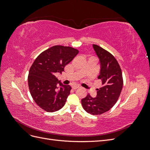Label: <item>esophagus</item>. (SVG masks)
Wrapping results in <instances>:
<instances>
[{
  "label": "esophagus",
  "instance_id": "esophagus-1",
  "mask_svg": "<svg viewBox=\"0 0 150 150\" xmlns=\"http://www.w3.org/2000/svg\"><path fill=\"white\" fill-rule=\"evenodd\" d=\"M79 88H80L79 86H76V85H74V86H72V88L73 89H78Z\"/></svg>",
  "mask_w": 150,
  "mask_h": 150
}]
</instances>
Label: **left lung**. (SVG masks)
<instances>
[{
    "instance_id": "obj_1",
    "label": "left lung",
    "mask_w": 150,
    "mask_h": 150,
    "mask_svg": "<svg viewBox=\"0 0 150 150\" xmlns=\"http://www.w3.org/2000/svg\"><path fill=\"white\" fill-rule=\"evenodd\" d=\"M93 49L100 62V72L98 78L103 86L97 89V95L92 98L88 94L81 99L84 110L93 115H99L109 111L118 99L123 85L121 67L112 54L96 44Z\"/></svg>"
}]
</instances>
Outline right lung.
<instances>
[{
	"instance_id": "add662e5",
	"label": "right lung",
	"mask_w": 150,
	"mask_h": 150,
	"mask_svg": "<svg viewBox=\"0 0 150 150\" xmlns=\"http://www.w3.org/2000/svg\"><path fill=\"white\" fill-rule=\"evenodd\" d=\"M78 52L71 47L54 46L40 53L31 66L28 76L30 93L44 111L52 112L64 106L71 87L62 84L55 74H61Z\"/></svg>"
}]
</instances>
